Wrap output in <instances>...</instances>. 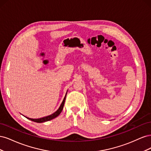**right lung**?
<instances>
[{"label": "right lung", "instance_id": "add662e5", "mask_svg": "<svg viewBox=\"0 0 151 151\" xmlns=\"http://www.w3.org/2000/svg\"><path fill=\"white\" fill-rule=\"evenodd\" d=\"M66 95H67V93L65 94V96L64 98V99H63V101L60 105V106L59 107V108L57 109V110L53 113V114H52V115H50L49 116H45V117H43V118H38V119H33V118H27L28 119L31 120V121H33L35 122H37V123H43V122H47V121H50L52 119H53V118H56L57 116H58L59 115H60V113L62 112V109L63 108V106H64V103H65V98H66Z\"/></svg>", "mask_w": 151, "mask_h": 151}]
</instances>
